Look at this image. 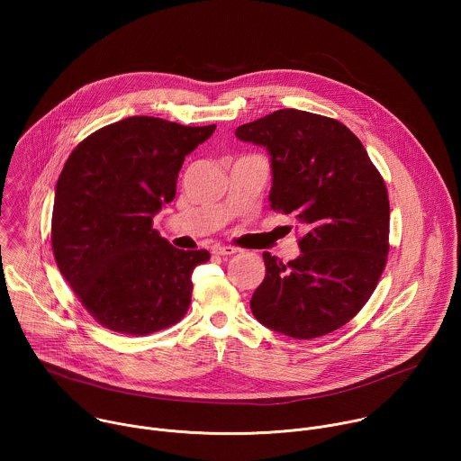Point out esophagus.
Listing matches in <instances>:
<instances>
[{
  "mask_svg": "<svg viewBox=\"0 0 461 461\" xmlns=\"http://www.w3.org/2000/svg\"><path fill=\"white\" fill-rule=\"evenodd\" d=\"M237 251L239 248H233V246H213V253L217 255H233Z\"/></svg>",
  "mask_w": 461,
  "mask_h": 461,
  "instance_id": "34e87169",
  "label": "esophagus"
}]
</instances>
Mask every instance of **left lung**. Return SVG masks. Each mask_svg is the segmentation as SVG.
Segmentation results:
<instances>
[{"label":"left lung","instance_id":"left-lung-1","mask_svg":"<svg viewBox=\"0 0 461 461\" xmlns=\"http://www.w3.org/2000/svg\"><path fill=\"white\" fill-rule=\"evenodd\" d=\"M270 155V208L306 231L286 265L268 251L253 292L255 319L274 332L313 339L348 322L372 295L388 253L384 182L352 131L338 120L279 109L237 127Z\"/></svg>","mask_w":461,"mask_h":461}]
</instances>
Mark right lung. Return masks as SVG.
Returning a JSON list of instances; mask_svg holds the SVG:
<instances>
[{
  "label": "right lung",
  "instance_id": "add662e5",
  "mask_svg": "<svg viewBox=\"0 0 461 461\" xmlns=\"http://www.w3.org/2000/svg\"><path fill=\"white\" fill-rule=\"evenodd\" d=\"M213 125L155 116L105 125L71 153L56 184L52 251L87 312L109 330L146 336L178 322L206 249H176L153 230L175 199L184 158Z\"/></svg>",
  "mask_w": 461,
  "mask_h": 461
}]
</instances>
